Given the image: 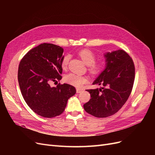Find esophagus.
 <instances>
[{
    "label": "esophagus",
    "mask_w": 155,
    "mask_h": 155,
    "mask_svg": "<svg viewBox=\"0 0 155 155\" xmlns=\"http://www.w3.org/2000/svg\"><path fill=\"white\" fill-rule=\"evenodd\" d=\"M76 90H77V94H79V93L82 92L83 91V89H81V88H77Z\"/></svg>",
    "instance_id": "esophagus-1"
}]
</instances>
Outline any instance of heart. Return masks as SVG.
Here are the masks:
<instances>
[{
    "mask_svg": "<svg viewBox=\"0 0 155 155\" xmlns=\"http://www.w3.org/2000/svg\"><path fill=\"white\" fill-rule=\"evenodd\" d=\"M78 55L82 60L84 63L88 66V70L92 74H97L101 72L104 67V62H99L95 63L96 56L95 54L91 50L84 49V50H80L78 52ZM70 58V56L68 54L64 56L61 60V67L63 68H67L68 64V62ZM64 80L67 84L75 86L77 87H80L83 84L87 82V78L84 76L80 75L74 73H70L65 75Z\"/></svg>",
    "mask_w": 155,
    "mask_h": 155,
    "instance_id": "1",
    "label": "heart"
}]
</instances>
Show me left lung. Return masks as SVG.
Instances as JSON below:
<instances>
[{
    "mask_svg": "<svg viewBox=\"0 0 155 155\" xmlns=\"http://www.w3.org/2000/svg\"><path fill=\"white\" fill-rule=\"evenodd\" d=\"M104 56L105 68L92 84L103 87L87 90L91 99L84 105L87 113L101 118L114 114L123 106L131 94L135 76L133 61L124 50Z\"/></svg>",
    "mask_w": 155,
    "mask_h": 155,
    "instance_id": "obj_1",
    "label": "left lung"
}]
</instances>
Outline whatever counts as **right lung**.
<instances>
[{
	"mask_svg": "<svg viewBox=\"0 0 155 155\" xmlns=\"http://www.w3.org/2000/svg\"><path fill=\"white\" fill-rule=\"evenodd\" d=\"M63 49L51 43L32 48L21 60L18 69L21 92L28 106L38 115L51 118L63 112L68 99L76 93L69 84L51 87L60 80Z\"/></svg>",
	"mask_w": 155,
	"mask_h": 155,
	"instance_id": "add662e5",
	"label": "right lung"
}]
</instances>
